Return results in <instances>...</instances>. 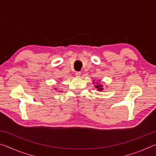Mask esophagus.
<instances>
[{
	"mask_svg": "<svg viewBox=\"0 0 156 156\" xmlns=\"http://www.w3.org/2000/svg\"><path fill=\"white\" fill-rule=\"evenodd\" d=\"M80 75H81V72H77L76 73V74H75L76 78H80Z\"/></svg>",
	"mask_w": 156,
	"mask_h": 156,
	"instance_id": "esophagus-1",
	"label": "esophagus"
}]
</instances>
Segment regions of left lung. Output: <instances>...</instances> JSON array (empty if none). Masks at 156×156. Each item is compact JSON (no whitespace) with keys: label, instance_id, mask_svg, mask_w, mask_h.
Masks as SVG:
<instances>
[{"label":"left lung","instance_id":"1","mask_svg":"<svg viewBox=\"0 0 156 156\" xmlns=\"http://www.w3.org/2000/svg\"><path fill=\"white\" fill-rule=\"evenodd\" d=\"M95 87H96L98 91H102L103 90V85L100 84L99 83H98L96 82V84L95 85Z\"/></svg>","mask_w":156,"mask_h":156}]
</instances>
